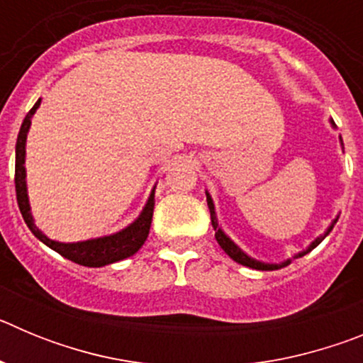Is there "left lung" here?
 <instances>
[{"instance_id":"8db88e82","label":"left lung","mask_w":363,"mask_h":363,"mask_svg":"<svg viewBox=\"0 0 363 363\" xmlns=\"http://www.w3.org/2000/svg\"><path fill=\"white\" fill-rule=\"evenodd\" d=\"M331 123H333V127H335V121L331 120ZM340 143H342V147H344V142H342V136H340ZM205 194H207V205H209V211H211V223H213L214 230H216V234H214V236H216V242L220 243L221 249H223V251H225L227 255H229L230 258L234 259V262H238V264L245 265V267L258 269V271H277V269H281V267H285V265L291 264V258L285 259V262H281V264H265V262H259V259H255V258H251V256H249V255H245V252H243L242 249H240V247L236 245V243H234L233 240H230L229 236H227V234L223 233V230L220 229V225H218V220H216V213H214L213 198H211L209 192H205ZM336 220H338V218H336ZM336 220L333 221L331 225H329V229H327L325 233L322 234V236H318V238L314 240V242L311 243L309 247H307L306 251L298 252V255H294L293 258H301V256H303V255H307V252H309V251H313L314 247L320 245V243H322V240L325 238L327 234H329L333 230V227H335Z\"/></svg>"}]
</instances>
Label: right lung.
Instances as JSON below:
<instances>
[{"mask_svg": "<svg viewBox=\"0 0 363 363\" xmlns=\"http://www.w3.org/2000/svg\"><path fill=\"white\" fill-rule=\"evenodd\" d=\"M41 99H38L34 107L28 111L25 116L21 129L18 134V142H16V174H14V184H16V198H18L19 211L23 216L25 223L32 234L36 236L40 242L45 245H49L52 251L57 255H62L63 258L70 259L74 264L85 265V267H104V265L114 264L120 259L129 258L134 252L140 251V247L145 243L147 236L150 230V221H152L154 213V189L150 192L149 200H147L145 207H143L142 214L130 223L129 227L121 229L120 233L111 234V236H101V238L86 240V242H76V243H62L56 240L47 238L43 233L36 227L34 218L30 214V205H28L27 196V182H25V142H27V133L30 129V120L34 116L36 108L40 107Z\"/></svg>", "mask_w": 363, "mask_h": 363, "instance_id": "add662e5", "label": "right lung"}]
</instances>
